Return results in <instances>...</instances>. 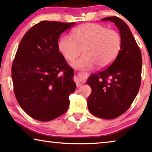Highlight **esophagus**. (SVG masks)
I'll return each instance as SVG.
<instances>
[{
    "label": "esophagus",
    "instance_id": "34e87169",
    "mask_svg": "<svg viewBox=\"0 0 152 152\" xmlns=\"http://www.w3.org/2000/svg\"><path fill=\"white\" fill-rule=\"evenodd\" d=\"M81 85H82V83L78 81V80L77 82H76V86H77V87H80V86H81Z\"/></svg>",
    "mask_w": 152,
    "mask_h": 152
}]
</instances>
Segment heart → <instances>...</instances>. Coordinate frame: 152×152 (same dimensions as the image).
Returning <instances> with one entry per match:
<instances>
[{"mask_svg": "<svg viewBox=\"0 0 152 152\" xmlns=\"http://www.w3.org/2000/svg\"><path fill=\"white\" fill-rule=\"evenodd\" d=\"M72 37L63 36L59 42L60 50L68 60L81 53L84 54L72 62L76 69L105 68L114 61L120 51L122 37L119 32L97 23H86L72 31Z\"/></svg>", "mask_w": 152, "mask_h": 152, "instance_id": "obj_1", "label": "heart"}]
</instances>
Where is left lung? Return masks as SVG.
I'll return each instance as SVG.
<instances>
[{"instance_id": "obj_1", "label": "left lung", "mask_w": 152, "mask_h": 152, "mask_svg": "<svg viewBox=\"0 0 152 152\" xmlns=\"http://www.w3.org/2000/svg\"><path fill=\"white\" fill-rule=\"evenodd\" d=\"M102 21L113 22L122 37L120 51L108 68L89 76L87 83L92 92L88 107L94 116L112 120L129 108L138 92L141 83L142 55L130 28L117 17Z\"/></svg>"}]
</instances>
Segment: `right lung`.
<instances>
[{
  "mask_svg": "<svg viewBox=\"0 0 152 152\" xmlns=\"http://www.w3.org/2000/svg\"><path fill=\"white\" fill-rule=\"evenodd\" d=\"M75 23L43 21L21 40L12 67L14 92L28 115L48 122L63 115L76 90L74 72L59 52L62 32Z\"/></svg>",
  "mask_w": 152,
  "mask_h": 152,
  "instance_id": "right-lung-1",
  "label": "right lung"
}]
</instances>
